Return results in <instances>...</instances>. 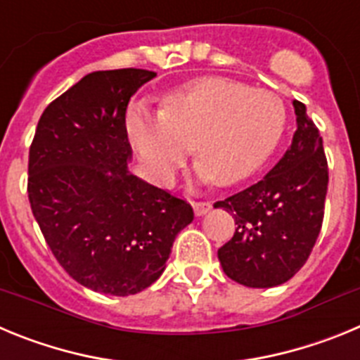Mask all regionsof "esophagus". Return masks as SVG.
Here are the masks:
<instances>
[{
    "mask_svg": "<svg viewBox=\"0 0 360 360\" xmlns=\"http://www.w3.org/2000/svg\"><path fill=\"white\" fill-rule=\"evenodd\" d=\"M212 203L211 202H193V209H195L196 216H202L205 212L211 211Z\"/></svg>",
    "mask_w": 360,
    "mask_h": 360,
    "instance_id": "1",
    "label": "esophagus"
}]
</instances>
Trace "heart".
I'll use <instances>...</instances> for the list:
<instances>
[{
    "label": "heart",
    "mask_w": 360,
    "mask_h": 360,
    "mask_svg": "<svg viewBox=\"0 0 360 360\" xmlns=\"http://www.w3.org/2000/svg\"><path fill=\"white\" fill-rule=\"evenodd\" d=\"M287 128L278 95L227 77H202L171 91L160 113L128 115L129 142L151 178L171 186L195 148L200 180L231 186L256 173Z\"/></svg>",
    "instance_id": "b5f03b06"
}]
</instances>
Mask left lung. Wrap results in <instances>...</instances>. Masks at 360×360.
Instances as JSON below:
<instances>
[{"instance_id":"left-lung-1","label":"left lung","mask_w":360,"mask_h":360,"mask_svg":"<svg viewBox=\"0 0 360 360\" xmlns=\"http://www.w3.org/2000/svg\"><path fill=\"white\" fill-rule=\"evenodd\" d=\"M294 110L297 129L285 157L263 180L214 203L238 225L218 249L219 263L245 287L270 288L297 274L323 225L328 191L323 139L304 104L294 101Z\"/></svg>"}]
</instances>
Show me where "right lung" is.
I'll list each match as a JSON object with an SVG mask.
<instances>
[{
  "label": "right lung",
  "instance_id": "1",
  "mask_svg": "<svg viewBox=\"0 0 360 360\" xmlns=\"http://www.w3.org/2000/svg\"><path fill=\"white\" fill-rule=\"evenodd\" d=\"M157 73H88L46 106L28 151V202L59 265L82 287L131 295L157 281L191 203L128 171L126 110Z\"/></svg>",
  "mask_w": 360,
  "mask_h": 360
}]
</instances>
